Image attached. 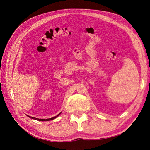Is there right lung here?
<instances>
[{
    "instance_id": "1",
    "label": "right lung",
    "mask_w": 150,
    "mask_h": 150,
    "mask_svg": "<svg viewBox=\"0 0 150 150\" xmlns=\"http://www.w3.org/2000/svg\"><path fill=\"white\" fill-rule=\"evenodd\" d=\"M60 115V113L59 114H58L57 116H56V117H52V118H47V119H41V118H33V117H30V116H28V117H30L31 118H32V119H35V120H39V121H48V120H53V119H54V118H57L58 116H59Z\"/></svg>"
}]
</instances>
